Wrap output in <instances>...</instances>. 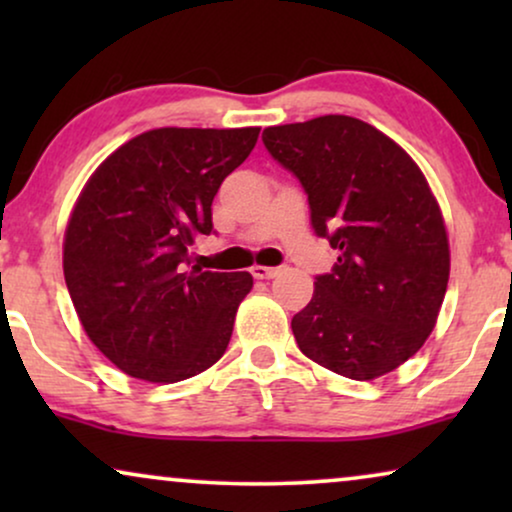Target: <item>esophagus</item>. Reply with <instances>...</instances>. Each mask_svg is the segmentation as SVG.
Wrapping results in <instances>:
<instances>
[{"label": "esophagus", "instance_id": "1", "mask_svg": "<svg viewBox=\"0 0 512 512\" xmlns=\"http://www.w3.org/2000/svg\"><path fill=\"white\" fill-rule=\"evenodd\" d=\"M282 270H284L282 265H277V268H265V265H254V268H251V275H254L256 279H272V277H277Z\"/></svg>", "mask_w": 512, "mask_h": 512}]
</instances>
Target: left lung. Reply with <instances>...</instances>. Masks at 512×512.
Masks as SVG:
<instances>
[{"instance_id":"left-lung-1","label":"left lung","mask_w":512,"mask_h":512,"mask_svg":"<svg viewBox=\"0 0 512 512\" xmlns=\"http://www.w3.org/2000/svg\"><path fill=\"white\" fill-rule=\"evenodd\" d=\"M263 144L303 186L314 233L338 249L291 319L300 352L349 380L391 373L429 338L450 277L443 214L422 170L352 116L265 128Z\"/></svg>"}]
</instances>
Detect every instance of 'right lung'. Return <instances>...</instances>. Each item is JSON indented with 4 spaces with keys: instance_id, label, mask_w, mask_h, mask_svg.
<instances>
[{
    "instance_id": "1",
    "label": "right lung",
    "mask_w": 512,
    "mask_h": 512,
    "mask_svg": "<svg viewBox=\"0 0 512 512\" xmlns=\"http://www.w3.org/2000/svg\"><path fill=\"white\" fill-rule=\"evenodd\" d=\"M258 132L149 130L83 188L65 233V282L88 338L125 375L179 382L226 352L254 279L184 265L195 237L214 233V195Z\"/></svg>"
}]
</instances>
